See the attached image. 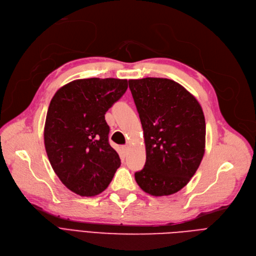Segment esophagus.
Listing matches in <instances>:
<instances>
[{"label": "esophagus", "instance_id": "34e87169", "mask_svg": "<svg viewBox=\"0 0 256 256\" xmlns=\"http://www.w3.org/2000/svg\"><path fill=\"white\" fill-rule=\"evenodd\" d=\"M121 150H122L124 154H128V145H124L122 147H121Z\"/></svg>", "mask_w": 256, "mask_h": 256}]
</instances>
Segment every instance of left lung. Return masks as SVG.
Instances as JSON below:
<instances>
[{
  "instance_id": "8db88e82",
  "label": "left lung",
  "mask_w": 256,
  "mask_h": 256,
  "mask_svg": "<svg viewBox=\"0 0 256 256\" xmlns=\"http://www.w3.org/2000/svg\"><path fill=\"white\" fill-rule=\"evenodd\" d=\"M144 132L146 162L135 180L152 196L178 192L197 171L206 148V119L198 100L169 78L130 80Z\"/></svg>"
}]
</instances>
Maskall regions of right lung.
Masks as SVG:
<instances>
[{
    "mask_svg": "<svg viewBox=\"0 0 256 256\" xmlns=\"http://www.w3.org/2000/svg\"><path fill=\"white\" fill-rule=\"evenodd\" d=\"M128 80L82 78L52 96L44 124L50 163L62 184L80 196L104 191L121 162L109 143L106 112L124 96Z\"/></svg>",
    "mask_w": 256,
    "mask_h": 256,
    "instance_id": "obj_1",
    "label": "right lung"
}]
</instances>
